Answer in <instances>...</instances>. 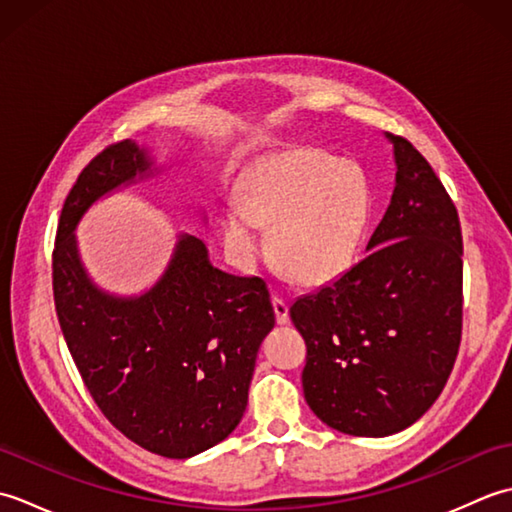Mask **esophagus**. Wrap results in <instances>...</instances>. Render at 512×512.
<instances>
[{
    "instance_id": "obj_1",
    "label": "esophagus",
    "mask_w": 512,
    "mask_h": 512,
    "mask_svg": "<svg viewBox=\"0 0 512 512\" xmlns=\"http://www.w3.org/2000/svg\"><path fill=\"white\" fill-rule=\"evenodd\" d=\"M273 308H275V319H277V323L279 325H286L288 323V303L284 301V299H279V297H275L273 299Z\"/></svg>"
}]
</instances>
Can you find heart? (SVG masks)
<instances>
[{"mask_svg": "<svg viewBox=\"0 0 512 512\" xmlns=\"http://www.w3.org/2000/svg\"><path fill=\"white\" fill-rule=\"evenodd\" d=\"M239 206L222 217V235L237 264L262 255L257 226L270 231V253L301 284L321 286L350 270L372 217V189L352 160L314 149L284 151L239 182Z\"/></svg>", "mask_w": 512, "mask_h": 512, "instance_id": "b5f03b06", "label": "heart"}]
</instances>
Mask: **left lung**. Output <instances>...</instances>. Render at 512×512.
Here are the masks:
<instances>
[{
	"label": "left lung",
	"mask_w": 512,
	"mask_h": 512,
	"mask_svg": "<svg viewBox=\"0 0 512 512\" xmlns=\"http://www.w3.org/2000/svg\"><path fill=\"white\" fill-rule=\"evenodd\" d=\"M394 145L396 187L369 255L299 297L303 396L328 427L383 438L442 394L462 339V228L436 171L407 138Z\"/></svg>",
	"instance_id": "obj_1"
}]
</instances>
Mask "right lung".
Wrapping results in <instances>:
<instances>
[{"label":"right lung","instance_id":"right-lung-1","mask_svg":"<svg viewBox=\"0 0 512 512\" xmlns=\"http://www.w3.org/2000/svg\"><path fill=\"white\" fill-rule=\"evenodd\" d=\"M149 173L147 151L121 140L76 178L52 253L54 308L103 416L138 447L184 460L215 447L242 420L275 312L264 279L213 268L193 235L178 237L167 270L145 295L114 297L92 284L76 224L105 193Z\"/></svg>","mask_w":512,"mask_h":512}]
</instances>
